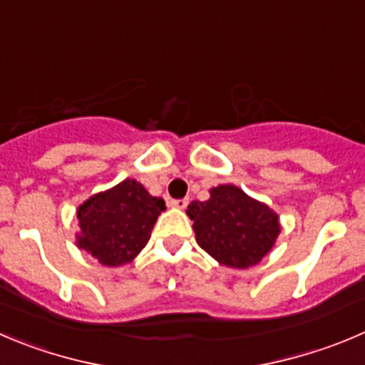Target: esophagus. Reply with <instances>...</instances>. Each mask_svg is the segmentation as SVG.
<instances>
[{"instance_id":"1","label":"esophagus","mask_w":365,"mask_h":365,"mask_svg":"<svg viewBox=\"0 0 365 365\" xmlns=\"http://www.w3.org/2000/svg\"><path fill=\"white\" fill-rule=\"evenodd\" d=\"M172 207H177V210H185L188 206V199H180V200H172Z\"/></svg>"}]
</instances>
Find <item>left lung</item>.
I'll list each match as a JSON object with an SVG mask.
<instances>
[{"label":"left lung","mask_w":365,"mask_h":365,"mask_svg":"<svg viewBox=\"0 0 365 365\" xmlns=\"http://www.w3.org/2000/svg\"><path fill=\"white\" fill-rule=\"evenodd\" d=\"M195 240L211 258L231 269L255 267L272 251L281 232L279 215L235 185L210 190V199L190 202Z\"/></svg>","instance_id":"1"}]
</instances>
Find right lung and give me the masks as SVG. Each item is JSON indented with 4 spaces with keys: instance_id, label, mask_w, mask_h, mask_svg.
Wrapping results in <instances>:
<instances>
[{
    "instance_id": "right-lung-1",
    "label": "right lung",
    "mask_w": 365,
    "mask_h": 365,
    "mask_svg": "<svg viewBox=\"0 0 365 365\" xmlns=\"http://www.w3.org/2000/svg\"><path fill=\"white\" fill-rule=\"evenodd\" d=\"M165 200L152 197L136 179H125L98 192L76 210V247L106 267L133 262L150 240Z\"/></svg>"
}]
</instances>
